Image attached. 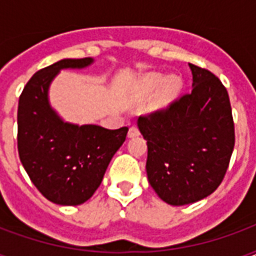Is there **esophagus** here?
<instances>
[{"instance_id": "esophagus-1", "label": "esophagus", "mask_w": 256, "mask_h": 256, "mask_svg": "<svg viewBox=\"0 0 256 256\" xmlns=\"http://www.w3.org/2000/svg\"><path fill=\"white\" fill-rule=\"evenodd\" d=\"M138 134H140L138 126H136V124H133L132 128H128V137H137Z\"/></svg>"}]
</instances>
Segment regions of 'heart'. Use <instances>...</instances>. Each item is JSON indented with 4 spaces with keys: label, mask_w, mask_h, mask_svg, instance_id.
I'll return each instance as SVG.
<instances>
[{
    "label": "heart",
    "mask_w": 256,
    "mask_h": 256,
    "mask_svg": "<svg viewBox=\"0 0 256 256\" xmlns=\"http://www.w3.org/2000/svg\"><path fill=\"white\" fill-rule=\"evenodd\" d=\"M163 80H164V76L160 75V74H152L150 75L148 78L145 79V89L148 90V92H152V90H155L156 88H159L162 84H163ZM180 79L177 76H172L167 80L164 86H163V90H162L160 93V100L162 101H170L174 97V96L177 94L178 89H180Z\"/></svg>",
    "instance_id": "b5f03b06"
}]
</instances>
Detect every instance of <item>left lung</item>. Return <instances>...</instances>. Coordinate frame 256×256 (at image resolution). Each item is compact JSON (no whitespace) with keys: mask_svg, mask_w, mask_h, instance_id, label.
<instances>
[{"mask_svg":"<svg viewBox=\"0 0 256 256\" xmlns=\"http://www.w3.org/2000/svg\"><path fill=\"white\" fill-rule=\"evenodd\" d=\"M189 68L190 92L138 118L148 144V181L172 206L194 203L214 192L225 177L234 148L228 90L208 70L194 64Z\"/></svg>","mask_w":256,"mask_h":256,"instance_id":"left-lung-1","label":"left lung"}]
</instances>
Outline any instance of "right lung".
<instances>
[{"instance_id":"1","label":"right lung","mask_w":256,"mask_h":256,"mask_svg":"<svg viewBox=\"0 0 256 256\" xmlns=\"http://www.w3.org/2000/svg\"><path fill=\"white\" fill-rule=\"evenodd\" d=\"M93 60L64 58L36 71L19 97L18 150L36 189L53 203L78 206L100 186L112 156L126 140L116 130L64 123L48 102V88L62 68H82Z\"/></svg>"}]
</instances>
